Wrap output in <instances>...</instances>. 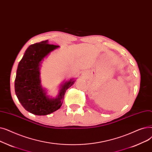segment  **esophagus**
<instances>
[{"label": "esophagus", "mask_w": 152, "mask_h": 152, "mask_svg": "<svg viewBox=\"0 0 152 152\" xmlns=\"http://www.w3.org/2000/svg\"><path fill=\"white\" fill-rule=\"evenodd\" d=\"M88 74V73H87V72H85H85H83V74H84V75H86V74Z\"/></svg>", "instance_id": "esophagus-1"}]
</instances>
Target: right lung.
<instances>
[{
    "instance_id": "add662e5",
    "label": "right lung",
    "mask_w": 152,
    "mask_h": 152,
    "mask_svg": "<svg viewBox=\"0 0 152 152\" xmlns=\"http://www.w3.org/2000/svg\"><path fill=\"white\" fill-rule=\"evenodd\" d=\"M59 46L49 45L48 40L29 46L20 61L15 80L16 95L25 109L38 115H48L59 110L66 90L73 85L77 78L62 82L56 97L49 96L41 84L40 69L45 58Z\"/></svg>"
}]
</instances>
